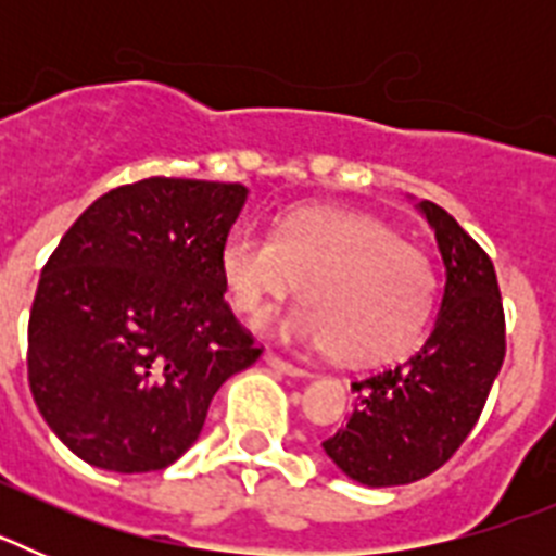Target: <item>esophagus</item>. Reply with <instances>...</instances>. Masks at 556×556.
Here are the masks:
<instances>
[{"label":"esophagus","instance_id":"1","mask_svg":"<svg viewBox=\"0 0 556 556\" xmlns=\"http://www.w3.org/2000/svg\"><path fill=\"white\" fill-rule=\"evenodd\" d=\"M264 362H267L269 367H273L275 372H281V376H292V378H308L312 376V372L308 370H303V367H298V365H292V362H283L281 356H275V353H264Z\"/></svg>","mask_w":556,"mask_h":556}]
</instances>
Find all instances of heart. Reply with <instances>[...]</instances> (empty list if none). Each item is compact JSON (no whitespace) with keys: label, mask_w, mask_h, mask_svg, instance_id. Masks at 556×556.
I'll return each instance as SVG.
<instances>
[{"label":"heart","mask_w":556,"mask_h":556,"mask_svg":"<svg viewBox=\"0 0 556 556\" xmlns=\"http://www.w3.org/2000/svg\"><path fill=\"white\" fill-rule=\"evenodd\" d=\"M230 303L262 314L298 289L306 301L258 323L269 337L333 348L342 358H390L415 345L431 312L434 275L390 225L337 208L289 211L269 236L236 225L219 248Z\"/></svg>","instance_id":"obj_1"}]
</instances>
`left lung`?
<instances>
[{
  "label": "left lung",
  "mask_w": 556,
  "mask_h": 556,
  "mask_svg": "<svg viewBox=\"0 0 556 556\" xmlns=\"http://www.w3.org/2000/svg\"><path fill=\"white\" fill-rule=\"evenodd\" d=\"M415 208L443 264L434 326L406 362L351 387V417L323 443L328 459L365 488L412 484L443 468L479 420L504 362L493 262L448 211L429 200Z\"/></svg>",
  "instance_id": "left-lung-1"
}]
</instances>
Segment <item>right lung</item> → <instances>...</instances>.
<instances>
[{
	"label": "right lung",
	"instance_id": "1",
	"mask_svg": "<svg viewBox=\"0 0 556 556\" xmlns=\"http://www.w3.org/2000/svg\"><path fill=\"white\" fill-rule=\"evenodd\" d=\"M242 184L147 178L83 211L38 281L29 392L72 454L161 470L200 437L211 397L262 356L225 303L219 248Z\"/></svg>",
	"mask_w": 556,
	"mask_h": 556
}]
</instances>
